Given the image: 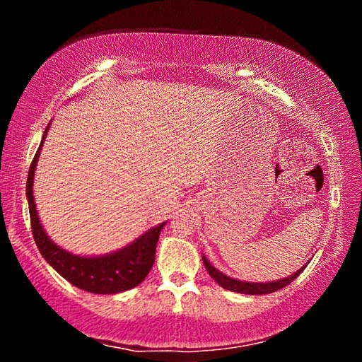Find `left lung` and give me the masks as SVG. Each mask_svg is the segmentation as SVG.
<instances>
[{"instance_id": "1", "label": "left lung", "mask_w": 362, "mask_h": 362, "mask_svg": "<svg viewBox=\"0 0 362 362\" xmlns=\"http://www.w3.org/2000/svg\"><path fill=\"white\" fill-rule=\"evenodd\" d=\"M203 263L207 269V273L211 274V278L216 281L218 286H222L226 291L238 292V293H247V296H263V293H272V292L283 289V287H286L287 284H291L292 281L303 272L306 265H308V262H306V265L298 268L296 273L291 274V276H287V278H283V279L268 281V283H250V281H241V279L226 276L225 273L220 272L218 268L214 267L212 263L206 259V255H203Z\"/></svg>"}]
</instances>
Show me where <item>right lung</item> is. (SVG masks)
Instances as JSON below:
<instances>
[{
    "mask_svg": "<svg viewBox=\"0 0 362 362\" xmlns=\"http://www.w3.org/2000/svg\"><path fill=\"white\" fill-rule=\"evenodd\" d=\"M49 127H51V122H49L45 134H42L40 148L33 158L27 179L30 222H32L33 238L38 250L60 276L65 278L70 284L76 286L78 289L90 293H119L132 289V287L142 283L146 274L150 273L153 263H155L159 233H161L163 226L168 223V220L158 223L156 226H151L150 230L142 233L132 243L126 244L124 247L102 255L73 254L54 243L47 236L45 226L41 225L33 196L35 170L38 166L40 153Z\"/></svg>",
    "mask_w": 362,
    "mask_h": 362,
    "instance_id": "right-lung-1",
    "label": "right lung"
}]
</instances>
